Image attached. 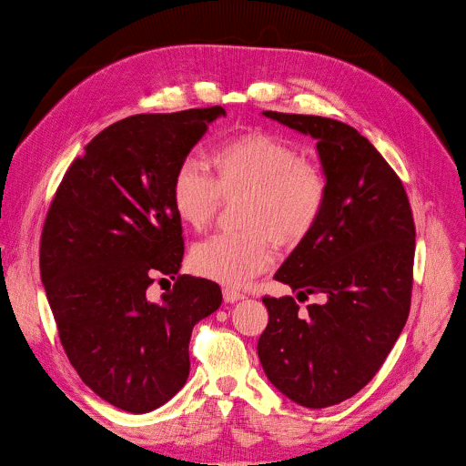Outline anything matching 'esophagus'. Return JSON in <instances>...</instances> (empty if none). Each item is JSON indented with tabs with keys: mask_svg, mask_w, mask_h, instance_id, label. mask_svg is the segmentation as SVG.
<instances>
[{
	"mask_svg": "<svg viewBox=\"0 0 466 466\" xmlns=\"http://www.w3.org/2000/svg\"><path fill=\"white\" fill-rule=\"evenodd\" d=\"M223 299L225 302H238V300H243L245 295L239 293L238 289H232V288H225L223 289Z\"/></svg>",
	"mask_w": 466,
	"mask_h": 466,
	"instance_id": "1",
	"label": "esophagus"
}]
</instances>
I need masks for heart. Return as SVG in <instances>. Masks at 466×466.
Wrapping results in <instances>:
<instances>
[{"label":"heart","mask_w":466,"mask_h":466,"mask_svg":"<svg viewBox=\"0 0 466 466\" xmlns=\"http://www.w3.org/2000/svg\"><path fill=\"white\" fill-rule=\"evenodd\" d=\"M212 173L184 157L171 178V205L193 230H205L221 198L239 197L238 232L198 241L189 254L195 273L227 286H243L269 269L275 245L299 247L319 225L328 198L322 169L300 158L295 146L265 130H248L210 153Z\"/></svg>","instance_id":"b5f03b06"}]
</instances>
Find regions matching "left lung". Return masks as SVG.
<instances>
[{
    "label": "left lung",
    "mask_w": 466,
    "mask_h": 466,
    "mask_svg": "<svg viewBox=\"0 0 466 466\" xmlns=\"http://www.w3.org/2000/svg\"><path fill=\"white\" fill-rule=\"evenodd\" d=\"M317 140L328 182L324 214L275 275L297 299L269 297L258 356L293 402L320 410L361 390L408 320L415 221L404 184L360 132L338 119L263 112Z\"/></svg>",
    "instance_id": "obj_1"
}]
</instances>
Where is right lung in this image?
<instances>
[{
    "instance_id": "obj_1",
    "label": "right lung",
    "mask_w": 466,
    "mask_h": 466,
    "mask_svg": "<svg viewBox=\"0 0 466 466\" xmlns=\"http://www.w3.org/2000/svg\"><path fill=\"white\" fill-rule=\"evenodd\" d=\"M219 116L223 106H208L112 123L66 171L44 221L40 277L62 349L128 413L182 389L191 329L223 300L216 282L178 275L184 239L169 193L175 167ZM157 276L174 280L160 301L148 291Z\"/></svg>"
}]
</instances>
